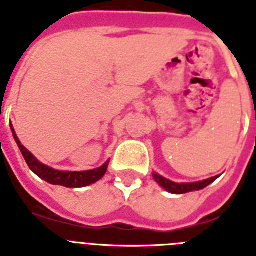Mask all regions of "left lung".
<instances>
[{"label":"left lung","instance_id":"left-lung-1","mask_svg":"<svg viewBox=\"0 0 256 256\" xmlns=\"http://www.w3.org/2000/svg\"><path fill=\"white\" fill-rule=\"evenodd\" d=\"M154 180L159 184L163 189H166L167 192L174 193V194H182V193H188V192H193V190H200V189L206 188L209 184L217 180L220 178V175L214 176V178H206V180H202V182H171V180H168V178H163L156 172H154L152 174Z\"/></svg>","mask_w":256,"mask_h":256}]
</instances>
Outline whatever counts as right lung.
<instances>
[{"label": "right lung", "instance_id": "right-lung-1", "mask_svg": "<svg viewBox=\"0 0 256 256\" xmlns=\"http://www.w3.org/2000/svg\"><path fill=\"white\" fill-rule=\"evenodd\" d=\"M12 132L16 139V144L20 147V152L24 155V160H26L27 166L31 171L34 172L35 175H38L39 178H43L44 182L52 184V186H63L67 188H81V186H90L93 182H98L100 178H102V176L106 174L108 166H109V160L98 168L94 170H89V171H81V172H72V171H59L52 167H48L46 164L40 163L32 154L26 148V147L20 143V140L16 136V132H14L13 124H12Z\"/></svg>", "mask_w": 256, "mask_h": 256}]
</instances>
